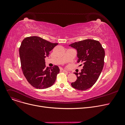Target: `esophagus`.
Returning <instances> with one entry per match:
<instances>
[{"mask_svg":"<svg viewBox=\"0 0 125 125\" xmlns=\"http://www.w3.org/2000/svg\"><path fill=\"white\" fill-rule=\"evenodd\" d=\"M60 72H61V73H68L67 71H66L65 70H64L62 68L60 69Z\"/></svg>","mask_w":125,"mask_h":125,"instance_id":"34e87169","label":"esophagus"}]
</instances>
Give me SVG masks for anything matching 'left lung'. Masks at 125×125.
Here are the masks:
<instances>
[{
  "mask_svg": "<svg viewBox=\"0 0 125 125\" xmlns=\"http://www.w3.org/2000/svg\"><path fill=\"white\" fill-rule=\"evenodd\" d=\"M77 51V63L83 65V69L77 75V80L71 83L78 90H86L97 82L104 66L105 51L101 43L97 41L88 39L69 45Z\"/></svg>",
  "mask_w": 125,
  "mask_h": 125,
  "instance_id": "left-lung-1",
  "label": "left lung"
}]
</instances>
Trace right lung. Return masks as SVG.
I'll return each mask as SVG.
<instances>
[{
  "instance_id": "right-lung-1",
  "label": "right lung",
  "mask_w": 125,
  "mask_h": 125,
  "mask_svg": "<svg viewBox=\"0 0 125 125\" xmlns=\"http://www.w3.org/2000/svg\"><path fill=\"white\" fill-rule=\"evenodd\" d=\"M58 43H51L38 36L26 37L19 48L21 68L28 83L38 89L48 88L53 84L60 72L58 66H45V58Z\"/></svg>"
}]
</instances>
